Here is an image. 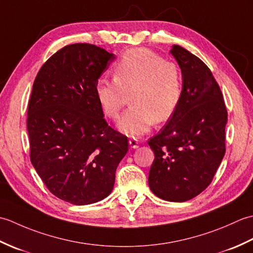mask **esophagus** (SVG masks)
Masks as SVG:
<instances>
[{
  "label": "esophagus",
  "mask_w": 253,
  "mask_h": 253,
  "mask_svg": "<svg viewBox=\"0 0 253 253\" xmlns=\"http://www.w3.org/2000/svg\"><path fill=\"white\" fill-rule=\"evenodd\" d=\"M129 146L132 149H137L139 147V140L137 138H130L129 139Z\"/></svg>",
  "instance_id": "obj_1"
}]
</instances>
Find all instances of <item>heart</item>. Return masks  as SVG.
<instances>
[{
    "mask_svg": "<svg viewBox=\"0 0 253 253\" xmlns=\"http://www.w3.org/2000/svg\"><path fill=\"white\" fill-rule=\"evenodd\" d=\"M181 76L176 64L148 49L126 52L114 67V80L100 78L95 94L106 116L117 120L130 95L129 107L118 122L128 136L147 132L153 124L166 122L179 104Z\"/></svg>",
    "mask_w": 253,
    "mask_h": 253,
    "instance_id": "obj_1",
    "label": "heart"
}]
</instances>
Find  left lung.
<instances>
[{
	"mask_svg": "<svg viewBox=\"0 0 253 253\" xmlns=\"http://www.w3.org/2000/svg\"><path fill=\"white\" fill-rule=\"evenodd\" d=\"M170 54L181 69L182 91L175 113L148 141L154 152L149 186L171 202L197 197L211 184L225 154L227 110L210 68L180 45Z\"/></svg>",
	"mask_w": 253,
	"mask_h": 253,
	"instance_id": "left-lung-1",
	"label": "left lung"
}]
</instances>
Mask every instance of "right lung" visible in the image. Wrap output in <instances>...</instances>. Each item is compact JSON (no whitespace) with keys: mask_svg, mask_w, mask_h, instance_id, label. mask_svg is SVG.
I'll use <instances>...</instances> for the list:
<instances>
[{"mask_svg":"<svg viewBox=\"0 0 253 253\" xmlns=\"http://www.w3.org/2000/svg\"><path fill=\"white\" fill-rule=\"evenodd\" d=\"M115 55L93 44L64 46L40 68L28 103L30 160L55 197L75 206L113 190L128 139L104 120L98 79Z\"/></svg>","mask_w":253,"mask_h":253,"instance_id":"1","label":"right lung"}]
</instances>
